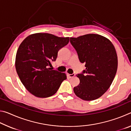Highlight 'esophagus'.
Wrapping results in <instances>:
<instances>
[{"label": "esophagus", "mask_w": 131, "mask_h": 131, "mask_svg": "<svg viewBox=\"0 0 131 131\" xmlns=\"http://www.w3.org/2000/svg\"><path fill=\"white\" fill-rule=\"evenodd\" d=\"M67 75H68V76H69V77H70V78H71V77H74L75 76V74H74V73H73V74H69V73H68Z\"/></svg>", "instance_id": "obj_1"}]
</instances>
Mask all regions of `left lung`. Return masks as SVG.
I'll use <instances>...</instances> for the list:
<instances>
[{"label":"left lung","instance_id":"left-lung-1","mask_svg":"<svg viewBox=\"0 0 131 131\" xmlns=\"http://www.w3.org/2000/svg\"><path fill=\"white\" fill-rule=\"evenodd\" d=\"M70 41L86 68L76 75L80 84L74 87V94L84 101L95 100L107 91L116 76L118 59L114 46L97 34L70 37Z\"/></svg>","mask_w":131,"mask_h":131}]
</instances>
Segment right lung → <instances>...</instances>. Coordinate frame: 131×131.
Instances as JSON below:
<instances>
[{
    "instance_id": "obj_1",
    "label": "right lung",
    "mask_w": 131,
    "mask_h": 131,
    "mask_svg": "<svg viewBox=\"0 0 131 131\" xmlns=\"http://www.w3.org/2000/svg\"><path fill=\"white\" fill-rule=\"evenodd\" d=\"M69 41V37L37 33L26 37L21 43L15 57V69L22 83L30 94L44 98L57 92L66 75L49 66L56 60L58 51Z\"/></svg>"
}]
</instances>
